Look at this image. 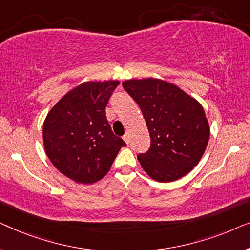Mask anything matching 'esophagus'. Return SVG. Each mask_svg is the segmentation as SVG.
Returning <instances> with one entry per match:
<instances>
[{"mask_svg": "<svg viewBox=\"0 0 250 250\" xmlns=\"http://www.w3.org/2000/svg\"><path fill=\"white\" fill-rule=\"evenodd\" d=\"M123 140H124V141L126 142V145H128V143H129V136L127 134H125L124 136H123Z\"/></svg>", "mask_w": 250, "mask_h": 250, "instance_id": "esophagus-1", "label": "esophagus"}]
</instances>
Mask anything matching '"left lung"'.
Instances as JSON below:
<instances>
[{
	"instance_id": "left-lung-1",
	"label": "left lung",
	"mask_w": 250,
	"mask_h": 250,
	"mask_svg": "<svg viewBox=\"0 0 250 250\" xmlns=\"http://www.w3.org/2000/svg\"><path fill=\"white\" fill-rule=\"evenodd\" d=\"M141 109L150 148L139 153L145 172L158 182H172L199 163L209 140V125L196 99L168 82L146 78L123 83Z\"/></svg>"
}]
</instances>
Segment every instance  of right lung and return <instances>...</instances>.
<instances>
[{
    "label": "right lung",
    "mask_w": 250,
    "mask_h": 250,
    "mask_svg": "<svg viewBox=\"0 0 250 250\" xmlns=\"http://www.w3.org/2000/svg\"><path fill=\"white\" fill-rule=\"evenodd\" d=\"M118 81L86 82L68 92L46 116L45 152L56 168L77 183L92 184L109 172L122 146L105 117Z\"/></svg>",
    "instance_id": "right-lung-1"
}]
</instances>
